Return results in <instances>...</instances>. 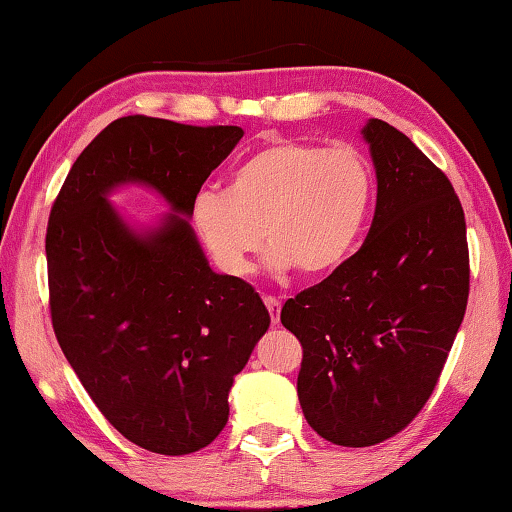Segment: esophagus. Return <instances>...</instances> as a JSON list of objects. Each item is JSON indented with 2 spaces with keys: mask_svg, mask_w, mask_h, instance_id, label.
Listing matches in <instances>:
<instances>
[{
  "mask_svg": "<svg viewBox=\"0 0 512 512\" xmlns=\"http://www.w3.org/2000/svg\"><path fill=\"white\" fill-rule=\"evenodd\" d=\"M264 305H266V309H268V314H271L273 325L280 323V309H282V302L277 300V298H273V296H264Z\"/></svg>",
  "mask_w": 512,
  "mask_h": 512,
  "instance_id": "1",
  "label": "esophagus"
}]
</instances>
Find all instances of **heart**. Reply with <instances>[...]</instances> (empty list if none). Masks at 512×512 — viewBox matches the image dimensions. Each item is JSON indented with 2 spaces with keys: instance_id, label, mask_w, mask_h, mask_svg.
<instances>
[{
  "instance_id": "1",
  "label": "heart",
  "mask_w": 512,
  "mask_h": 512,
  "mask_svg": "<svg viewBox=\"0 0 512 512\" xmlns=\"http://www.w3.org/2000/svg\"><path fill=\"white\" fill-rule=\"evenodd\" d=\"M375 194L372 164L352 146L275 140L232 169L225 192L198 194L192 221L228 275L250 271L264 235L273 271L325 275L357 248Z\"/></svg>"
}]
</instances>
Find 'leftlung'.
Listing matches in <instances>:
<instances>
[{"instance_id":"8db88e82","label":"left lung","mask_w":512,"mask_h":512,"mask_svg":"<svg viewBox=\"0 0 512 512\" xmlns=\"http://www.w3.org/2000/svg\"><path fill=\"white\" fill-rule=\"evenodd\" d=\"M361 135L377 176L368 237L280 316L302 345V413L343 447L377 445L420 413L470 293L465 214L452 183L386 121L368 119Z\"/></svg>"}]
</instances>
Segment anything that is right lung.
I'll list each match as a JSON object with an SVG mask.
<instances>
[{
  "label": "right lung",
  "mask_w": 512,
  "mask_h": 512,
  "mask_svg": "<svg viewBox=\"0 0 512 512\" xmlns=\"http://www.w3.org/2000/svg\"><path fill=\"white\" fill-rule=\"evenodd\" d=\"M241 137L239 126L121 117L76 158L51 207L60 350L112 427L155 454H192L219 436L235 377L271 325L248 282L212 271L189 225ZM124 184L153 188L172 212L135 229L107 201Z\"/></svg>",
  "instance_id": "right-lung-1"
}]
</instances>
